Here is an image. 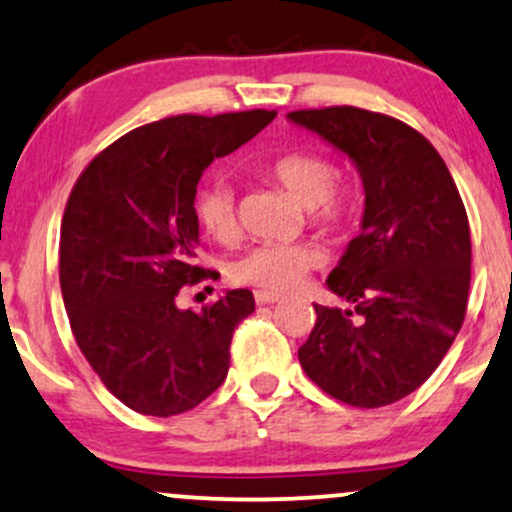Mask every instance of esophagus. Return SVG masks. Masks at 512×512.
I'll use <instances>...</instances> for the list:
<instances>
[{
	"mask_svg": "<svg viewBox=\"0 0 512 512\" xmlns=\"http://www.w3.org/2000/svg\"><path fill=\"white\" fill-rule=\"evenodd\" d=\"M255 300L257 305H272V303H279L281 295L272 291H255Z\"/></svg>",
	"mask_w": 512,
	"mask_h": 512,
	"instance_id": "obj_1",
	"label": "esophagus"
}]
</instances>
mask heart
<instances>
[{"label": "heart", "instance_id": "1", "mask_svg": "<svg viewBox=\"0 0 512 512\" xmlns=\"http://www.w3.org/2000/svg\"><path fill=\"white\" fill-rule=\"evenodd\" d=\"M269 181L281 186L295 202L307 207V217L322 231H341L353 219L357 195L353 186L334 181L336 166L312 150H293L276 157L264 169ZM195 217L207 236L231 245L238 240L236 193L226 181L205 183L195 195ZM319 264V252L310 243H260L231 262L229 276L243 286L283 293Z\"/></svg>", "mask_w": 512, "mask_h": 512}]
</instances>
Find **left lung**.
Masks as SVG:
<instances>
[{
  "label": "left lung",
  "mask_w": 512,
  "mask_h": 512,
  "mask_svg": "<svg viewBox=\"0 0 512 512\" xmlns=\"http://www.w3.org/2000/svg\"><path fill=\"white\" fill-rule=\"evenodd\" d=\"M288 119L353 159L365 186L362 229L326 279L350 307L315 305L298 360L341 403L391 405L432 377L463 326L472 264L465 205L446 162L408 123L357 107Z\"/></svg>",
  "instance_id": "obj_1"
}]
</instances>
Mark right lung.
<instances>
[{"label": "right lung", "instance_id": "1", "mask_svg": "<svg viewBox=\"0 0 512 512\" xmlns=\"http://www.w3.org/2000/svg\"><path fill=\"white\" fill-rule=\"evenodd\" d=\"M276 112L181 114L135 128L102 150L73 186L61 219L59 283L71 331L123 405L171 417L224 384L236 326L255 310L248 288L202 312L178 310L195 264L202 171L255 138Z\"/></svg>", "mask_w": 512, "mask_h": 512}]
</instances>
